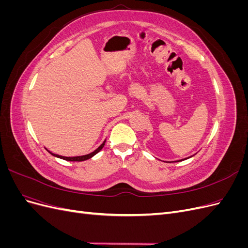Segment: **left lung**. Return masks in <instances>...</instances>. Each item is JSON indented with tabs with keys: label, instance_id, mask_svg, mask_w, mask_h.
Instances as JSON below:
<instances>
[{
	"label": "left lung",
	"instance_id": "left-lung-1",
	"mask_svg": "<svg viewBox=\"0 0 248 248\" xmlns=\"http://www.w3.org/2000/svg\"><path fill=\"white\" fill-rule=\"evenodd\" d=\"M192 156H190V157H192ZM190 157H187V158H184V159H181V160H177V161H182V160H185V159H188V158H190ZM171 162H175V161H171Z\"/></svg>",
	"mask_w": 248,
	"mask_h": 248
}]
</instances>
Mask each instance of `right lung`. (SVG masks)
<instances>
[{"instance_id": "obj_1", "label": "right lung", "mask_w": 248, "mask_h": 248, "mask_svg": "<svg viewBox=\"0 0 248 248\" xmlns=\"http://www.w3.org/2000/svg\"><path fill=\"white\" fill-rule=\"evenodd\" d=\"M104 144H106V140H104V141L102 142V144L95 150V151H93V152H91V153H89V154H86V155H81V156L67 157V156H62V155H59V154H55V153H52V152L48 151V150H47V151H48L51 155H54V156L58 157V158H61V159H64V160H68V161H84V160L92 158V157H93L94 155H96L97 153H98V152L100 151V150L103 148Z\"/></svg>"}]
</instances>
